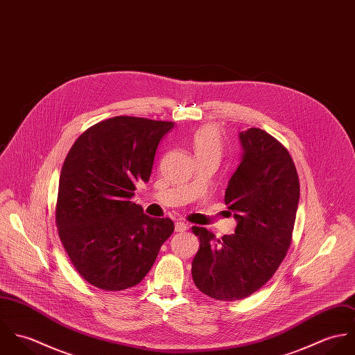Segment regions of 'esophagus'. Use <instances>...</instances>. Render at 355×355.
Returning a JSON list of instances; mask_svg holds the SVG:
<instances>
[{"label": "esophagus", "instance_id": "esophagus-1", "mask_svg": "<svg viewBox=\"0 0 355 355\" xmlns=\"http://www.w3.org/2000/svg\"><path fill=\"white\" fill-rule=\"evenodd\" d=\"M187 228H189L187 224H184V223H182V221L175 223V231H176V232H186Z\"/></svg>", "mask_w": 355, "mask_h": 355}]
</instances>
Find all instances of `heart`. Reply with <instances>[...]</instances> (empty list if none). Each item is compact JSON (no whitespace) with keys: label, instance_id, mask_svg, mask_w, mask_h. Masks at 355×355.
Instances as JSON below:
<instances>
[{"label":"heart","instance_id":"heart-1","mask_svg":"<svg viewBox=\"0 0 355 355\" xmlns=\"http://www.w3.org/2000/svg\"><path fill=\"white\" fill-rule=\"evenodd\" d=\"M193 150L196 153V157H203V155H216L220 157L221 154V137L220 131L214 125H205L200 128L193 139Z\"/></svg>","mask_w":355,"mask_h":355}]
</instances>
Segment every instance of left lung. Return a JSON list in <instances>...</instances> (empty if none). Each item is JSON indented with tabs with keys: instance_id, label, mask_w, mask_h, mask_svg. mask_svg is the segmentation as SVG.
<instances>
[{
	"instance_id": "8db88e82",
	"label": "left lung",
	"mask_w": 355,
	"mask_h": 355,
	"mask_svg": "<svg viewBox=\"0 0 355 355\" xmlns=\"http://www.w3.org/2000/svg\"><path fill=\"white\" fill-rule=\"evenodd\" d=\"M241 164L225 190L236 220L235 234L216 239L202 227L193 259V280L205 295L238 301L259 290L277 270L291 245L300 202V179L287 149L268 132H239Z\"/></svg>"
}]
</instances>
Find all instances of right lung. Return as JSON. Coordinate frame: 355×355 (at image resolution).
Segmentation results:
<instances>
[{
	"label": "right lung",
	"instance_id": "obj_1",
	"mask_svg": "<svg viewBox=\"0 0 355 355\" xmlns=\"http://www.w3.org/2000/svg\"><path fill=\"white\" fill-rule=\"evenodd\" d=\"M172 121L116 116L85 131L68 153L58 184L55 223L72 265L90 284L120 291L137 286L172 235L171 218H153L132 202L148 183Z\"/></svg>",
	"mask_w": 355,
	"mask_h": 355
}]
</instances>
